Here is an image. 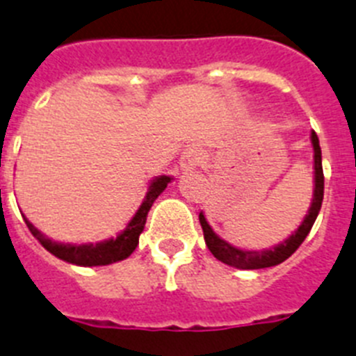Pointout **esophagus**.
<instances>
[{"instance_id": "esophagus-1", "label": "esophagus", "mask_w": 356, "mask_h": 356, "mask_svg": "<svg viewBox=\"0 0 356 356\" xmlns=\"http://www.w3.org/2000/svg\"><path fill=\"white\" fill-rule=\"evenodd\" d=\"M201 162H203V153L197 147H187L180 159V165L184 171H193Z\"/></svg>"}]
</instances>
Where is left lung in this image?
Masks as SVG:
<instances>
[{"label":"left lung","mask_w":356,"mask_h":356,"mask_svg":"<svg viewBox=\"0 0 356 356\" xmlns=\"http://www.w3.org/2000/svg\"><path fill=\"white\" fill-rule=\"evenodd\" d=\"M312 146H314V169H316V188H314V200L310 210H308L305 221L301 222V226L296 229L294 234L284 241L282 244H278L273 250L266 251H244L234 248L232 244H228L226 241L217 237L213 234V229L210 228L209 222H207L205 216L200 213V222L201 228H203V235H205L207 248L210 250V253L216 257L217 260H221L222 264L232 267H237V269H264V267H273L282 264L284 260H287L292 253H294L298 248L303 244V241L307 238V235L310 234L314 222L317 219V213H319L321 205H323V196H325V175H323V162H321V146L319 139H317V134L312 131Z\"/></svg>","instance_id":"left-lung-1"}]
</instances>
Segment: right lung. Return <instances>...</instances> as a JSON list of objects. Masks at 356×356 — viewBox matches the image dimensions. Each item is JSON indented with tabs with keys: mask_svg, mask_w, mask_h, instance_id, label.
Here are the masks:
<instances>
[{
	"mask_svg": "<svg viewBox=\"0 0 356 356\" xmlns=\"http://www.w3.org/2000/svg\"><path fill=\"white\" fill-rule=\"evenodd\" d=\"M169 181H171L169 176H159V178H155V180L151 181L146 200L143 201V205L137 210L134 219L128 222L127 229L121 232L115 238H108V241L105 242H97V244H80V246H74V244H58V242L49 241L46 235L40 234L39 229L31 225L26 217H24V222H26L31 235H33L49 253L58 257L60 260H65V262L69 264H76V266L83 267L108 266V264L128 259V257L134 253L137 244H139V235L143 234L144 225H146L147 212H149L153 201L163 193V188L168 187Z\"/></svg>",
	"mask_w": 356,
	"mask_h": 356,
	"instance_id": "1",
	"label": "right lung"
}]
</instances>
